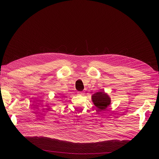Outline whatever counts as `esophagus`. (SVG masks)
Wrapping results in <instances>:
<instances>
[{
	"label": "esophagus",
	"mask_w": 159,
	"mask_h": 159,
	"mask_svg": "<svg viewBox=\"0 0 159 159\" xmlns=\"http://www.w3.org/2000/svg\"><path fill=\"white\" fill-rule=\"evenodd\" d=\"M79 93V94H80V95H83V94H84V92H78Z\"/></svg>",
	"instance_id": "34e87169"
}]
</instances>
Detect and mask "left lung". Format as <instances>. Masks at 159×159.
Segmentation results:
<instances>
[{
    "label": "left lung",
    "instance_id": "1",
    "mask_svg": "<svg viewBox=\"0 0 159 159\" xmlns=\"http://www.w3.org/2000/svg\"><path fill=\"white\" fill-rule=\"evenodd\" d=\"M92 101L98 108V111H105L111 104V98L109 95L103 91L97 92L92 95Z\"/></svg>",
    "mask_w": 159,
    "mask_h": 159
}]
</instances>
